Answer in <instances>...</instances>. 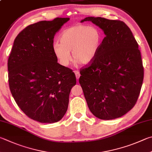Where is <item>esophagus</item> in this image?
<instances>
[{"label":"esophagus","instance_id":"1","mask_svg":"<svg viewBox=\"0 0 152 152\" xmlns=\"http://www.w3.org/2000/svg\"><path fill=\"white\" fill-rule=\"evenodd\" d=\"M74 73L76 74V79H78L80 78V72L78 70H75L74 71Z\"/></svg>","mask_w":152,"mask_h":152}]
</instances>
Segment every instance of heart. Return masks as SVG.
Masks as SVG:
<instances>
[{"mask_svg":"<svg viewBox=\"0 0 152 152\" xmlns=\"http://www.w3.org/2000/svg\"><path fill=\"white\" fill-rule=\"evenodd\" d=\"M60 42H55L52 52L63 66H67L73 59L80 64L87 65L92 62L102 43V34L94 26L78 24L63 30L59 37Z\"/></svg>","mask_w":152,"mask_h":152,"instance_id":"obj_1","label":"heart"}]
</instances>
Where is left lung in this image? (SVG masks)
<instances>
[{
  "instance_id": "8db88e82",
  "label": "left lung",
  "mask_w": 152,
  "mask_h": 152,
  "mask_svg": "<svg viewBox=\"0 0 152 152\" xmlns=\"http://www.w3.org/2000/svg\"><path fill=\"white\" fill-rule=\"evenodd\" d=\"M103 30L106 37L95 59L81 69L79 83L90 112L101 120L120 118L133 107L143 80L138 45L122 21L86 17Z\"/></svg>"
}]
</instances>
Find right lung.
I'll use <instances>...</instances> for the list:
<instances>
[{
  "instance_id": "1",
  "label": "right lung",
  "mask_w": 152,
  "mask_h": 152,
  "mask_svg": "<svg viewBox=\"0 0 152 152\" xmlns=\"http://www.w3.org/2000/svg\"><path fill=\"white\" fill-rule=\"evenodd\" d=\"M69 20L56 18L26 27L16 37L8 60L11 94L22 111L38 122L62 119L76 83L72 70L58 63L52 49L55 34Z\"/></svg>"
}]
</instances>
